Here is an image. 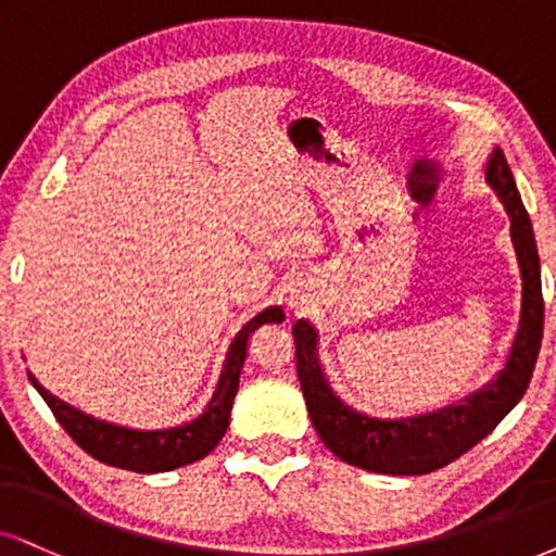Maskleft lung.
<instances>
[{
    "label": "left lung",
    "instance_id": "8db88e82",
    "mask_svg": "<svg viewBox=\"0 0 556 556\" xmlns=\"http://www.w3.org/2000/svg\"><path fill=\"white\" fill-rule=\"evenodd\" d=\"M484 179L510 217V241L521 269V318L505 367L482 390L416 418L382 420L349 407L330 390L318 356V330L311 320L292 326L298 377L320 441L346 465L379 475H428L452 465L508 416L529 388L544 333L541 266L531 217L501 149H493Z\"/></svg>",
    "mask_w": 556,
    "mask_h": 556
}]
</instances>
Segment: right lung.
<instances>
[{"label":"right lung","mask_w":556,"mask_h":556,"mask_svg":"<svg viewBox=\"0 0 556 556\" xmlns=\"http://www.w3.org/2000/svg\"><path fill=\"white\" fill-rule=\"evenodd\" d=\"M285 311L279 305L266 307L251 318L245 326L238 330L233 343H230L226 364H223L220 379H217L215 395L210 400L205 413L194 418L192 424L164 428V431H136V428H125L108 424V420H97L87 416V413L76 410L74 405L63 403L55 395H51L43 384L35 379L30 371L33 388L40 392L53 416L63 426L72 439L79 444L89 456L97 462H104L110 467L130 469V472L153 475V472H172V469L192 465V462L207 456L213 448L220 444V439L228 431L230 424V407H233V397L238 392V379H241V369L249 354V336L254 333L264 323H282Z\"/></svg>","instance_id":"obj_1"}]
</instances>
